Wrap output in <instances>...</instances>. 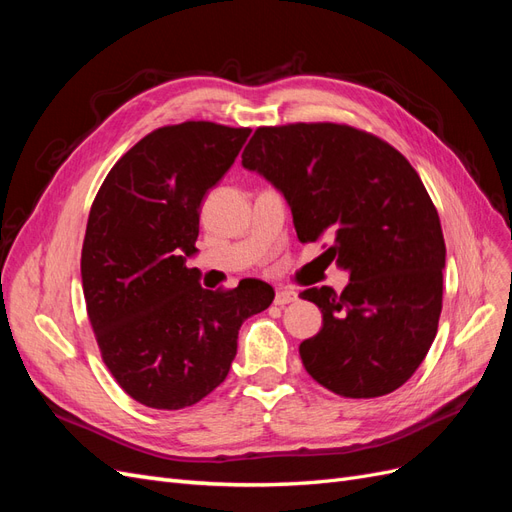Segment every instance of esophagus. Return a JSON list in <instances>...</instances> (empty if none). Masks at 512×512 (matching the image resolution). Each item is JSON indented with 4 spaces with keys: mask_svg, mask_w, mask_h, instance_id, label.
<instances>
[{
    "mask_svg": "<svg viewBox=\"0 0 512 512\" xmlns=\"http://www.w3.org/2000/svg\"><path fill=\"white\" fill-rule=\"evenodd\" d=\"M292 301H297V292H294V290L280 288L275 292V305H288Z\"/></svg>",
    "mask_w": 512,
    "mask_h": 512,
    "instance_id": "34e87169",
    "label": "esophagus"
}]
</instances>
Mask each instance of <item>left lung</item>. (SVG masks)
<instances>
[{
    "label": "left lung",
    "mask_w": 512,
    "mask_h": 512,
    "mask_svg": "<svg viewBox=\"0 0 512 512\" xmlns=\"http://www.w3.org/2000/svg\"><path fill=\"white\" fill-rule=\"evenodd\" d=\"M241 162L284 194L299 241L324 239L322 256L350 273L342 294L301 292L322 312L318 335L299 346L307 374L352 399L399 389L438 333L446 262L412 164L382 138L329 121L262 126Z\"/></svg>",
    "instance_id": "left-lung-1"
}]
</instances>
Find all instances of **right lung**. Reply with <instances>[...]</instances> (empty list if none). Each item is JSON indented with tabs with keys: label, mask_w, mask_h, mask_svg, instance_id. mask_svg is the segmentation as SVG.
Here are the masks:
<instances>
[{
	"label": "right lung",
	"mask_w": 512,
	"mask_h": 512,
	"mask_svg": "<svg viewBox=\"0 0 512 512\" xmlns=\"http://www.w3.org/2000/svg\"><path fill=\"white\" fill-rule=\"evenodd\" d=\"M250 128L183 121L141 138L106 175L89 211L81 277L102 361L138 404L181 410L226 380L241 324L275 292L260 280L207 290L185 267L200 203Z\"/></svg>",
	"instance_id": "1"
}]
</instances>
